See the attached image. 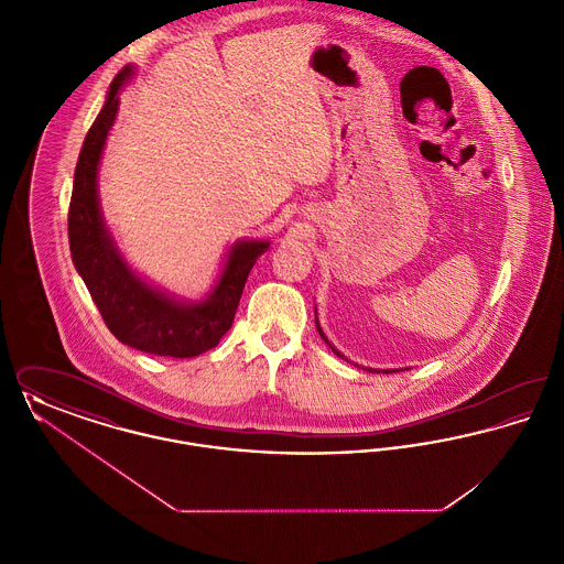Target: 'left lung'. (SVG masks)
Returning <instances> with one entry per match:
<instances>
[{
  "instance_id": "left-lung-1",
  "label": "left lung",
  "mask_w": 564,
  "mask_h": 564,
  "mask_svg": "<svg viewBox=\"0 0 564 564\" xmlns=\"http://www.w3.org/2000/svg\"><path fill=\"white\" fill-rule=\"evenodd\" d=\"M317 323V322H315ZM317 329H319V334H322V338L323 340H325V343H327V338H325V336H323V332H322V327H319V323H317ZM327 345H329V343H327ZM329 347H332V345H329ZM334 350V352H336V355H338V357H343V355H340V352H338V350L336 349H332ZM343 359H345V357H343ZM370 372H375V370H370ZM384 372H393V370H384Z\"/></svg>"
}]
</instances>
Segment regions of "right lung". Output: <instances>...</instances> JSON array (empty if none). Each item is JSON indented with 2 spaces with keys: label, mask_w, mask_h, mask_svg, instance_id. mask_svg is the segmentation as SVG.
Listing matches in <instances>:
<instances>
[{
  "label": "right lung",
  "mask_w": 564,
  "mask_h": 564,
  "mask_svg": "<svg viewBox=\"0 0 564 564\" xmlns=\"http://www.w3.org/2000/svg\"><path fill=\"white\" fill-rule=\"evenodd\" d=\"M133 74L124 67L109 84L108 101L88 129L76 164L69 203V249L109 332L122 343L162 357H196L214 349L232 327L249 270L269 242H237L209 300L177 304L145 285L127 267L104 226L97 200V166L118 111V93Z\"/></svg>",
  "instance_id": "obj_1"
}]
</instances>
